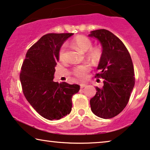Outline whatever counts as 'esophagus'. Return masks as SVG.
<instances>
[{
  "label": "esophagus",
  "mask_w": 150,
  "mask_h": 150,
  "mask_svg": "<svg viewBox=\"0 0 150 150\" xmlns=\"http://www.w3.org/2000/svg\"><path fill=\"white\" fill-rule=\"evenodd\" d=\"M86 85L87 84H85V83H81V84L80 85V87H81V88H83V87H85Z\"/></svg>",
  "instance_id": "esophagus-1"
}]
</instances>
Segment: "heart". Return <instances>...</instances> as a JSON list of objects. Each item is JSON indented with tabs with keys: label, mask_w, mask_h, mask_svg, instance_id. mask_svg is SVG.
I'll return each instance as SVG.
<instances>
[{
	"label": "heart",
	"mask_w": 150,
	"mask_h": 150,
	"mask_svg": "<svg viewBox=\"0 0 150 150\" xmlns=\"http://www.w3.org/2000/svg\"><path fill=\"white\" fill-rule=\"evenodd\" d=\"M72 44L83 52H86L87 58L91 60L93 63H97L100 61L102 56V50L99 47H92V42L88 37L84 35H79L76 36L72 40ZM60 61L66 62L67 61V53L65 45H63L58 53ZM90 70V66L88 64H83L78 65L74 69V74L81 79H85L87 76Z\"/></svg>",
	"instance_id": "obj_1"
}]
</instances>
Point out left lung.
<instances>
[{
	"instance_id": "8db88e82",
	"label": "left lung",
	"mask_w": 150,
	"mask_h": 150,
	"mask_svg": "<svg viewBox=\"0 0 150 150\" xmlns=\"http://www.w3.org/2000/svg\"><path fill=\"white\" fill-rule=\"evenodd\" d=\"M89 37L100 42L102 56L95 77L104 79L102 88L96 87L91 98V110L98 117L108 119L120 114L127 105L135 83L134 70L130 54L125 45L107 30L92 31Z\"/></svg>"
}]
</instances>
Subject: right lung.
Segmentation results:
<instances>
[{
    "label": "right lung",
    "mask_w": 150,
    "mask_h": 150,
    "mask_svg": "<svg viewBox=\"0 0 150 150\" xmlns=\"http://www.w3.org/2000/svg\"><path fill=\"white\" fill-rule=\"evenodd\" d=\"M72 33L47 34L27 52L21 67L20 80L25 98L46 119L59 120L71 111V98L79 92V85L53 81L62 45Z\"/></svg>",
    "instance_id": "obj_1"
}]
</instances>
